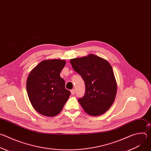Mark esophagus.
<instances>
[{
	"instance_id": "34e87169",
	"label": "esophagus",
	"mask_w": 151,
	"mask_h": 151,
	"mask_svg": "<svg viewBox=\"0 0 151 151\" xmlns=\"http://www.w3.org/2000/svg\"><path fill=\"white\" fill-rule=\"evenodd\" d=\"M70 92H71V94H72V95H74L75 93V90H70Z\"/></svg>"
}]
</instances>
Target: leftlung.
<instances>
[{"instance_id":"1","label":"left lung","mask_w":151,"mask_h":151,"mask_svg":"<svg viewBox=\"0 0 151 151\" xmlns=\"http://www.w3.org/2000/svg\"><path fill=\"white\" fill-rule=\"evenodd\" d=\"M70 63L85 82V94L78 99L83 110L92 116L105 113L113 104L117 90L116 82L109 63L90 54L71 59Z\"/></svg>"}]
</instances>
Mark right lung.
Wrapping results in <instances>:
<instances>
[{"instance_id":"1","label":"right lung","mask_w":151,"mask_h":151,"mask_svg":"<svg viewBox=\"0 0 151 151\" xmlns=\"http://www.w3.org/2000/svg\"><path fill=\"white\" fill-rule=\"evenodd\" d=\"M65 64L62 60L42 61L28 76L26 87L29 100L35 109L43 115L58 114L71 94L60 76Z\"/></svg>"}]
</instances>
